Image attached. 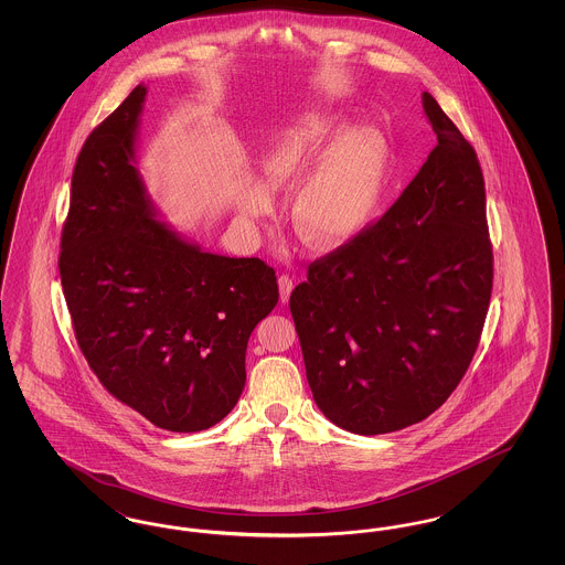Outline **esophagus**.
I'll list each match as a JSON object with an SVG mask.
<instances>
[{
	"mask_svg": "<svg viewBox=\"0 0 565 565\" xmlns=\"http://www.w3.org/2000/svg\"><path fill=\"white\" fill-rule=\"evenodd\" d=\"M277 284H279V298H281V302L286 305V302L290 300L292 290H295V281H292V277H288V275H281V277L277 279Z\"/></svg>",
	"mask_w": 565,
	"mask_h": 565,
	"instance_id": "1",
	"label": "esophagus"
}]
</instances>
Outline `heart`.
I'll return each instance as SVG.
<instances>
[{"label":"heart","instance_id":"heart-1","mask_svg":"<svg viewBox=\"0 0 565 565\" xmlns=\"http://www.w3.org/2000/svg\"><path fill=\"white\" fill-rule=\"evenodd\" d=\"M263 182L237 196L245 220L273 214V192L296 190L292 226L313 249H334L364 231L390 173V148L375 131L355 129L337 111H307L270 137L260 154Z\"/></svg>","mask_w":565,"mask_h":565}]
</instances>
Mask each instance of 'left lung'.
<instances>
[{
	"label": "left lung",
	"mask_w": 565,
	"mask_h": 565,
	"mask_svg": "<svg viewBox=\"0 0 565 565\" xmlns=\"http://www.w3.org/2000/svg\"><path fill=\"white\" fill-rule=\"evenodd\" d=\"M424 109L438 141L419 173L290 296L313 401L362 436L413 426L451 396L491 298L481 164L430 93Z\"/></svg>",
	"instance_id": "1"
}]
</instances>
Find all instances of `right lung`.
Wrapping results in <instances>:
<instances>
[{
    "label": "right lung",
    "mask_w": 565,
    "mask_h": 565,
    "mask_svg": "<svg viewBox=\"0 0 565 565\" xmlns=\"http://www.w3.org/2000/svg\"><path fill=\"white\" fill-rule=\"evenodd\" d=\"M146 93L137 84L82 146L61 286L111 396L162 430H207L242 396L247 341L277 305V277L260 258L205 252L162 220L137 161Z\"/></svg>",
    "instance_id": "obj_1"
}]
</instances>
